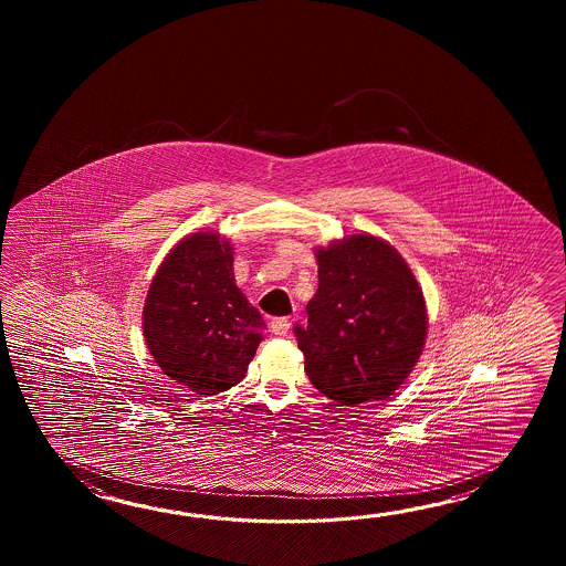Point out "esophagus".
<instances>
[{"label": "esophagus", "instance_id": "34e87169", "mask_svg": "<svg viewBox=\"0 0 566 566\" xmlns=\"http://www.w3.org/2000/svg\"><path fill=\"white\" fill-rule=\"evenodd\" d=\"M289 327H291V322H289L287 317H277V319L271 322V332L275 336H287Z\"/></svg>", "mask_w": 566, "mask_h": 566}]
</instances>
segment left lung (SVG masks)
<instances>
[{
	"mask_svg": "<svg viewBox=\"0 0 566 566\" xmlns=\"http://www.w3.org/2000/svg\"><path fill=\"white\" fill-rule=\"evenodd\" d=\"M319 287L295 325L305 373L325 397L356 407L395 395L427 337L422 289L395 247L352 234L317 247Z\"/></svg>",
	"mask_w": 566,
	"mask_h": 566,
	"instance_id": "left-lung-1",
	"label": "left lung"
}]
</instances>
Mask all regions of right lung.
<instances>
[{"mask_svg": "<svg viewBox=\"0 0 566 566\" xmlns=\"http://www.w3.org/2000/svg\"><path fill=\"white\" fill-rule=\"evenodd\" d=\"M232 244L218 232L181 239L157 269L144 336L157 366L198 395L239 385L263 342V317L234 283Z\"/></svg>", "mask_w": 566, "mask_h": 566, "instance_id": "add662e5", "label": "right lung"}]
</instances>
